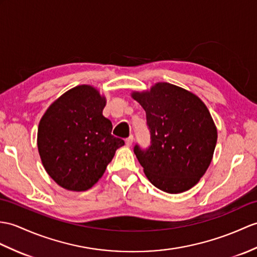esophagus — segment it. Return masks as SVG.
<instances>
[{
	"instance_id": "34e87169",
	"label": "esophagus",
	"mask_w": 257,
	"mask_h": 257,
	"mask_svg": "<svg viewBox=\"0 0 257 257\" xmlns=\"http://www.w3.org/2000/svg\"><path fill=\"white\" fill-rule=\"evenodd\" d=\"M133 142H134V136H130L129 138L126 139V146L127 147H131V145H133Z\"/></svg>"
}]
</instances>
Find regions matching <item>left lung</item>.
<instances>
[{"label":"left lung","mask_w":257,"mask_h":257,"mask_svg":"<svg viewBox=\"0 0 257 257\" xmlns=\"http://www.w3.org/2000/svg\"><path fill=\"white\" fill-rule=\"evenodd\" d=\"M131 97L146 110L151 146L134 151L148 180L169 194L194 187L209 168L217 145V127L197 95L159 82Z\"/></svg>","instance_id":"1"}]
</instances>
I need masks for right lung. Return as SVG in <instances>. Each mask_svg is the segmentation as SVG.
Here are the masks:
<instances>
[{
	"label": "right lung",
	"mask_w": 257,
	"mask_h": 257,
	"mask_svg": "<svg viewBox=\"0 0 257 257\" xmlns=\"http://www.w3.org/2000/svg\"><path fill=\"white\" fill-rule=\"evenodd\" d=\"M106 97L92 85H77L48 107L38 126L44 168L59 186L72 192L92 188L123 140L111 135L103 116Z\"/></svg>",
	"instance_id": "add662e5"
}]
</instances>
